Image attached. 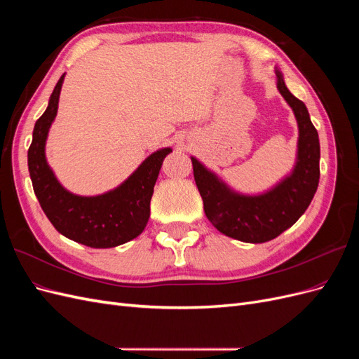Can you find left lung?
Returning <instances> with one entry per match:
<instances>
[{"label":"left lung","instance_id":"1","mask_svg":"<svg viewBox=\"0 0 359 359\" xmlns=\"http://www.w3.org/2000/svg\"><path fill=\"white\" fill-rule=\"evenodd\" d=\"M277 88L295 112L299 127L298 161L289 178L262 196H240L227 190L196 158H191L206 219L222 233L243 243L259 244L274 240L306 212L318 190L320 177L318 130L310 121L306 104L289 93L278 72Z\"/></svg>","mask_w":359,"mask_h":359}]
</instances>
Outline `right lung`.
<instances>
[{
  "label": "right lung",
  "instance_id": "add662e5",
  "mask_svg": "<svg viewBox=\"0 0 359 359\" xmlns=\"http://www.w3.org/2000/svg\"><path fill=\"white\" fill-rule=\"evenodd\" d=\"M64 74L53 90L48 109L34 126L28 149V169L41 210L55 229L70 240L93 248L121 245L142 233L149 219V202L161 163L170 148L151 154L118 189L94 198L64 190L45 158L49 127L58 111Z\"/></svg>",
  "mask_w": 359,
  "mask_h": 359
}]
</instances>
